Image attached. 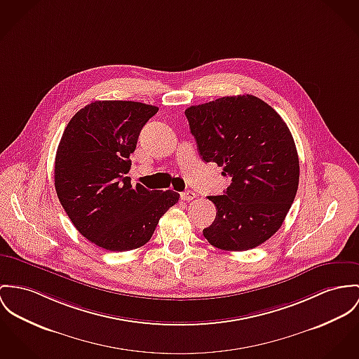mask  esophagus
Masks as SVG:
<instances>
[{
	"mask_svg": "<svg viewBox=\"0 0 359 359\" xmlns=\"http://www.w3.org/2000/svg\"><path fill=\"white\" fill-rule=\"evenodd\" d=\"M180 196H182V199L184 202H190V201H193V199L196 198V194L194 193V191H184V193L180 194Z\"/></svg>",
	"mask_w": 359,
	"mask_h": 359,
	"instance_id": "obj_1",
	"label": "esophagus"
}]
</instances>
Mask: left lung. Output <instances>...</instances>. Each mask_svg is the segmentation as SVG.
<instances>
[{"label":"left lung","mask_w":359,"mask_h":359,"mask_svg":"<svg viewBox=\"0 0 359 359\" xmlns=\"http://www.w3.org/2000/svg\"><path fill=\"white\" fill-rule=\"evenodd\" d=\"M184 113L202 160L232 177L224 195L208 196L217 213L203 236L225 251L262 245L278 231L298 191L299 158L287 124L250 94L222 97Z\"/></svg>","instance_id":"obj_1"}]
</instances>
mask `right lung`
Segmentation results:
<instances>
[{"mask_svg":"<svg viewBox=\"0 0 359 359\" xmlns=\"http://www.w3.org/2000/svg\"><path fill=\"white\" fill-rule=\"evenodd\" d=\"M157 107L134 101H95L69 120L57 147V196L86 239L109 251L146 245L166 210L172 190H147L126 176L143 126Z\"/></svg>","mask_w":359,"mask_h":359,"instance_id":"add662e5","label":"right lung"}]
</instances>
